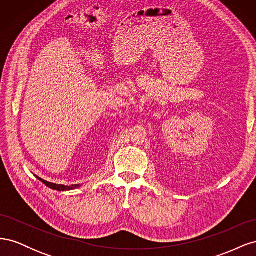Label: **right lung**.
<instances>
[{
  "mask_svg": "<svg viewBox=\"0 0 256 256\" xmlns=\"http://www.w3.org/2000/svg\"><path fill=\"white\" fill-rule=\"evenodd\" d=\"M38 180H40L42 182H44L47 187H49L50 189L53 190H58V191H68V190H74L80 187V184H72V186H64V184H53V182H46L44 180H42L40 177H37Z\"/></svg>",
  "mask_w": 256,
  "mask_h": 256,
  "instance_id": "add662e5",
  "label": "right lung"
}]
</instances>
